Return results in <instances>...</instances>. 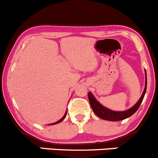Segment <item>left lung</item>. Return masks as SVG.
I'll use <instances>...</instances> for the list:
<instances>
[{"instance_id":"left-lung-1","label":"left lung","mask_w":158,"mask_h":158,"mask_svg":"<svg viewBox=\"0 0 158 158\" xmlns=\"http://www.w3.org/2000/svg\"><path fill=\"white\" fill-rule=\"evenodd\" d=\"M146 88H147V77L145 80V87L144 89L143 93H142V96L136 102L135 106L132 107L130 109L124 111H114L108 109L106 107L102 106L101 104L96 100L94 96H93L91 93H88V99H89V103H90L91 108H92L93 112L95 114L97 115L98 117L103 120H111V121H118V120H124L126 118H129V117L132 116L135 111L138 110L139 108L141 103H142V100L144 99L145 96V92H146Z\"/></svg>"}]
</instances>
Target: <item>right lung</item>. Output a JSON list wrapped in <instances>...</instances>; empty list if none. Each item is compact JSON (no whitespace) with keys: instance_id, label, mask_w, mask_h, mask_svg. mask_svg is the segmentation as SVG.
I'll list each match as a JSON object with an SVG mask.
<instances>
[{"instance_id":"right-lung-1","label":"right lung","mask_w":158,"mask_h":158,"mask_svg":"<svg viewBox=\"0 0 158 158\" xmlns=\"http://www.w3.org/2000/svg\"><path fill=\"white\" fill-rule=\"evenodd\" d=\"M66 114H67V111H66V112H65V115H64V116H63V117H62V118H61V119H60V120H58V121L55 122V123H50V125H53V124H56V123H60V122H61V121H62V120H64V118H65V116H66ZM48 125H49V124H48Z\"/></svg>"}]
</instances>
